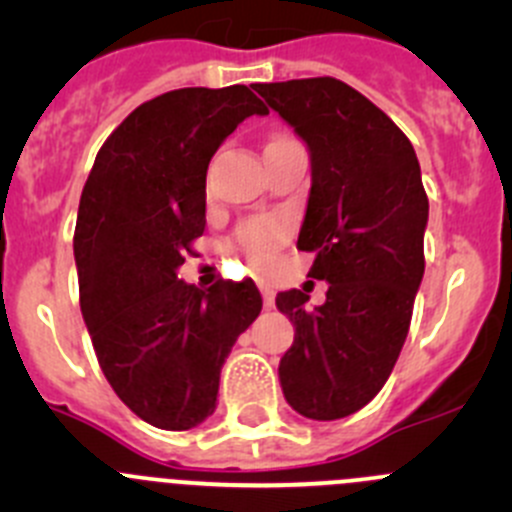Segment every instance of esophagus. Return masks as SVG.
Segmentation results:
<instances>
[{
	"label": "esophagus",
	"mask_w": 512,
	"mask_h": 512,
	"mask_svg": "<svg viewBox=\"0 0 512 512\" xmlns=\"http://www.w3.org/2000/svg\"><path fill=\"white\" fill-rule=\"evenodd\" d=\"M262 302H265V309L275 307V289L262 287Z\"/></svg>",
	"instance_id": "1"
}]
</instances>
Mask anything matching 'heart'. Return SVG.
I'll use <instances>...</instances> for the list:
<instances>
[{"instance_id": "obj_1", "label": "heart", "mask_w": 512, "mask_h": 512, "mask_svg": "<svg viewBox=\"0 0 512 512\" xmlns=\"http://www.w3.org/2000/svg\"><path fill=\"white\" fill-rule=\"evenodd\" d=\"M282 225L275 220H250L237 230V242H240L242 252L250 257L255 265H265L270 260L272 250L280 242Z\"/></svg>"}]
</instances>
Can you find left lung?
Returning <instances> with one entry per match:
<instances>
[{"label":"left lung","mask_w":512,"mask_h":512,"mask_svg":"<svg viewBox=\"0 0 512 512\" xmlns=\"http://www.w3.org/2000/svg\"><path fill=\"white\" fill-rule=\"evenodd\" d=\"M307 143L312 188L299 250L327 302L287 289L277 309L294 324L280 361L287 404L314 421L369 404L406 342L423 280L428 198L416 151L381 108L332 76L255 86Z\"/></svg>","instance_id":"obj_1"}]
</instances>
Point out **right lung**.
<instances>
[{
  "label": "right lung",
  "mask_w": 512,
  "mask_h": 512,
  "mask_svg": "<svg viewBox=\"0 0 512 512\" xmlns=\"http://www.w3.org/2000/svg\"><path fill=\"white\" fill-rule=\"evenodd\" d=\"M255 113L267 108L240 84L151 98L106 138L81 193L74 257L98 364L118 399L165 431L213 414L220 369L262 309L252 280H178L205 230L210 158Z\"/></svg>",
  "instance_id": "obj_1"
}]
</instances>
